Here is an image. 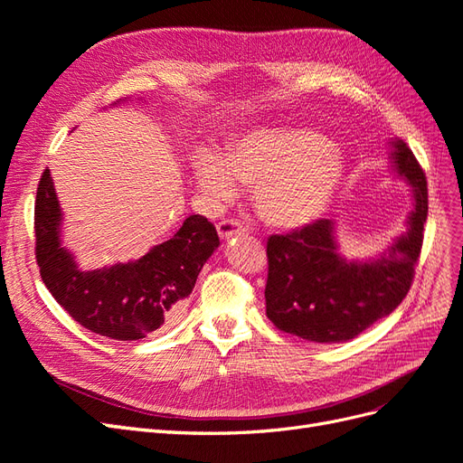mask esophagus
<instances>
[{
  "mask_svg": "<svg viewBox=\"0 0 463 463\" xmlns=\"http://www.w3.org/2000/svg\"><path fill=\"white\" fill-rule=\"evenodd\" d=\"M216 230H218V235L222 237V240H230V237L241 235L245 232L241 222H237V220H222V222H218Z\"/></svg>",
  "mask_w": 463,
  "mask_h": 463,
  "instance_id": "34e87169",
  "label": "esophagus"
}]
</instances>
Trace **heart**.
<instances>
[{
    "label": "heart",
    "mask_w": 463,
    "mask_h": 463,
    "mask_svg": "<svg viewBox=\"0 0 463 463\" xmlns=\"http://www.w3.org/2000/svg\"><path fill=\"white\" fill-rule=\"evenodd\" d=\"M342 154L311 128H272L243 135L223 156L199 152L193 175L203 197L230 203L253 185V206L270 228L298 230L332 203L344 177Z\"/></svg>",
    "instance_id": "b5f03b06"
}]
</instances>
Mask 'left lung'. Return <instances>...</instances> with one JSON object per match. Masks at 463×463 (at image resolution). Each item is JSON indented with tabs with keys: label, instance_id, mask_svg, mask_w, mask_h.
<instances>
[{
	"label": "left lung",
	"instance_id": "left-lung-1",
	"mask_svg": "<svg viewBox=\"0 0 463 463\" xmlns=\"http://www.w3.org/2000/svg\"><path fill=\"white\" fill-rule=\"evenodd\" d=\"M390 145L392 165L413 193L408 232L371 260H345L338 253L332 220L270 235L264 298L276 328L317 344L347 342L408 296L429 213L427 177L408 145L400 138Z\"/></svg>",
	"mask_w": 463,
	"mask_h": 463
}]
</instances>
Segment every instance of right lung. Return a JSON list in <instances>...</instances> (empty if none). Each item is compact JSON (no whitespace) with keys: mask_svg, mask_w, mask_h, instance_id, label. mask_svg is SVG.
<instances>
[{"mask_svg":"<svg viewBox=\"0 0 463 463\" xmlns=\"http://www.w3.org/2000/svg\"><path fill=\"white\" fill-rule=\"evenodd\" d=\"M61 208L50 170L40 177L34 204L36 262L53 299L80 326L111 340H141L174 325L208 257L220 245L216 228L193 214L170 240L141 259L80 270L61 245Z\"/></svg>","mask_w":463,"mask_h":463,"instance_id":"1","label":"right lung"}]
</instances>
